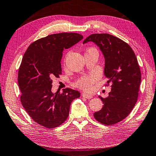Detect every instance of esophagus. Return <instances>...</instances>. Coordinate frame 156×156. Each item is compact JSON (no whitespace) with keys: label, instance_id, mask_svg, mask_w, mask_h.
<instances>
[{"label":"esophagus","instance_id":"obj_1","mask_svg":"<svg viewBox=\"0 0 156 156\" xmlns=\"http://www.w3.org/2000/svg\"><path fill=\"white\" fill-rule=\"evenodd\" d=\"M82 96L83 97H84V98H86V99H91L92 98V96L91 95H90V94H87V93H82Z\"/></svg>","mask_w":156,"mask_h":156}]
</instances>
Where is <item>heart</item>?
<instances>
[{"mask_svg":"<svg viewBox=\"0 0 156 156\" xmlns=\"http://www.w3.org/2000/svg\"><path fill=\"white\" fill-rule=\"evenodd\" d=\"M91 49V48H90ZM97 80V77L95 74H90L82 76L76 82V85L78 87L85 90H89L92 88L93 84Z\"/></svg>","mask_w":156,"mask_h":156,"instance_id":"heart-1","label":"heart"}]
</instances>
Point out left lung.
Instances as JSON below:
<instances>
[{"instance_id": "left-lung-1", "label": "left lung", "mask_w": 156, "mask_h": 156, "mask_svg": "<svg viewBox=\"0 0 156 156\" xmlns=\"http://www.w3.org/2000/svg\"><path fill=\"white\" fill-rule=\"evenodd\" d=\"M93 42L105 57L104 74L111 82L109 96L103 98L102 109L94 117L105 125L115 124L130 114L137 101L141 74L136 57L130 46L122 40L109 34H93L83 43Z\"/></svg>"}]
</instances>
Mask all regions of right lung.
<instances>
[{
    "mask_svg": "<svg viewBox=\"0 0 156 156\" xmlns=\"http://www.w3.org/2000/svg\"><path fill=\"white\" fill-rule=\"evenodd\" d=\"M83 36L77 33H59L40 38L30 44L18 72L20 100L32 120L47 129L62 125L68 118L78 90L67 88L52 93L54 78L62 74L61 60L64 49L78 43Z\"/></svg>",
    "mask_w": 156,
    "mask_h": 156,
    "instance_id": "add662e5",
    "label": "right lung"
}]
</instances>
